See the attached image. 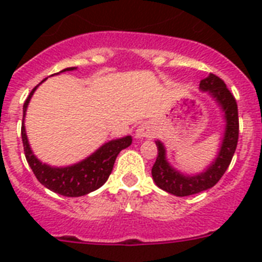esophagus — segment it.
Instances as JSON below:
<instances>
[{
  "label": "esophagus",
  "instance_id": "1",
  "mask_svg": "<svg viewBox=\"0 0 262 262\" xmlns=\"http://www.w3.org/2000/svg\"><path fill=\"white\" fill-rule=\"evenodd\" d=\"M155 135V127L151 123H143L136 128V138H152Z\"/></svg>",
  "mask_w": 262,
  "mask_h": 262
}]
</instances>
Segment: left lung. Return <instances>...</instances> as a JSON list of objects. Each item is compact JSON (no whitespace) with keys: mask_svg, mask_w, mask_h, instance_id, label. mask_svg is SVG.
Returning <instances> with one entry per match:
<instances>
[{"mask_svg":"<svg viewBox=\"0 0 262 262\" xmlns=\"http://www.w3.org/2000/svg\"><path fill=\"white\" fill-rule=\"evenodd\" d=\"M200 89L209 92L210 96L222 107L226 119V131L216 159L212 161V164H210L205 172L195 176L182 174L177 169L169 165L165 157L164 144L157 140V157L156 163L152 166V177L160 189L176 196L193 195L214 186L230 166L239 139L237 103L232 93L227 89L224 81L210 73L200 82Z\"/></svg>","mask_w":262,"mask_h":262,"instance_id":"obj_1","label":"left lung"}]
</instances>
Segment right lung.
I'll return each mask as SVG.
<instances>
[{
  "label": "right lung",
  "mask_w": 262,
  "mask_h": 262,
  "mask_svg": "<svg viewBox=\"0 0 262 262\" xmlns=\"http://www.w3.org/2000/svg\"><path fill=\"white\" fill-rule=\"evenodd\" d=\"M73 69H76L75 67H71V68H66L61 72L73 71ZM39 85H36L31 90V93L29 94L27 99L25 101V105H23V120L20 134H22L23 149H25L27 163H29L30 168L32 169L35 177L38 178V181L53 193H57L64 196L86 195V194L97 190L98 187H101L107 181L108 176L113 170V166H114L115 159L122 149L131 145L133 138L124 136V138L115 139V140L105 143L93 155H90L89 157H86L80 163L73 164V165L55 168V166L43 164L32 154L29 140H27L26 129H25V115H26L27 106H29L30 99H31L32 94Z\"/></svg>",
  "instance_id": "add662e5"
}]
</instances>
